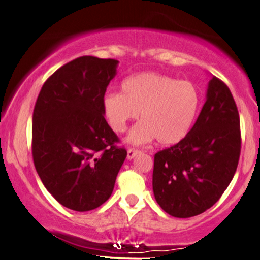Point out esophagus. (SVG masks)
I'll use <instances>...</instances> for the list:
<instances>
[{
  "label": "esophagus",
  "mask_w": 260,
  "mask_h": 260,
  "mask_svg": "<svg viewBox=\"0 0 260 260\" xmlns=\"http://www.w3.org/2000/svg\"><path fill=\"white\" fill-rule=\"evenodd\" d=\"M140 149H135V148H129V149H127V159L129 160H131V159H134L135 156H136V155L140 153Z\"/></svg>",
  "instance_id": "34e87169"
}]
</instances>
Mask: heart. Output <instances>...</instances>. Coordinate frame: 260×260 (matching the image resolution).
<instances>
[{"label":"heart","mask_w":260,"mask_h":260,"mask_svg":"<svg viewBox=\"0 0 260 260\" xmlns=\"http://www.w3.org/2000/svg\"><path fill=\"white\" fill-rule=\"evenodd\" d=\"M201 105V93L190 81L160 73H141L126 77L122 93L104 96L103 109L114 133L125 131L127 123L141 122L131 129L127 141L143 144L157 138L165 146L180 142L193 125Z\"/></svg>","instance_id":"heart-1"}]
</instances>
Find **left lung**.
Instances as JSON below:
<instances>
[{"label":"left lung","mask_w":260,"mask_h":260,"mask_svg":"<svg viewBox=\"0 0 260 260\" xmlns=\"http://www.w3.org/2000/svg\"><path fill=\"white\" fill-rule=\"evenodd\" d=\"M240 150L237 104L228 86L212 76L192 129L180 142L155 154L153 191L157 204L180 218L211 208L233 179Z\"/></svg>","instance_id":"8db88e82"}]
</instances>
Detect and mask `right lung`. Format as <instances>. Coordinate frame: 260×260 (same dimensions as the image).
<instances>
[{"label":"right lung","mask_w":260,"mask_h":260,"mask_svg":"<svg viewBox=\"0 0 260 260\" xmlns=\"http://www.w3.org/2000/svg\"><path fill=\"white\" fill-rule=\"evenodd\" d=\"M118 60L82 56L44 82L32 122V156L44 186L66 208L93 210L109 200L126 149L104 117Z\"/></svg>","instance_id":"1"}]
</instances>
